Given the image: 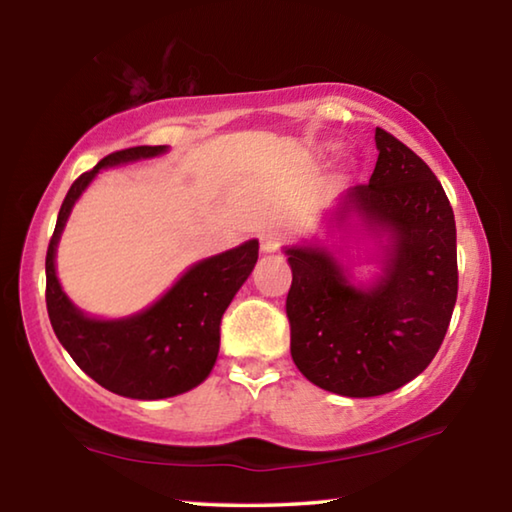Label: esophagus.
<instances>
[{
    "instance_id": "1",
    "label": "esophagus",
    "mask_w": 512,
    "mask_h": 512,
    "mask_svg": "<svg viewBox=\"0 0 512 512\" xmlns=\"http://www.w3.org/2000/svg\"><path fill=\"white\" fill-rule=\"evenodd\" d=\"M284 244V235L280 230H264L259 235V246H262L264 253H277Z\"/></svg>"
}]
</instances>
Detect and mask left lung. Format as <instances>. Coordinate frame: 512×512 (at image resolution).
<instances>
[{
  "label": "left lung",
  "instance_id": "8db88e82",
  "mask_svg": "<svg viewBox=\"0 0 512 512\" xmlns=\"http://www.w3.org/2000/svg\"><path fill=\"white\" fill-rule=\"evenodd\" d=\"M370 183L350 187L339 219L359 212L391 232L386 268L370 289L345 280L323 248L293 246L287 318L291 357L311 384L345 397L397 391L429 366L458 293L456 223L427 162L384 128Z\"/></svg>",
  "mask_w": 512,
  "mask_h": 512
}]
</instances>
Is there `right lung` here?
I'll use <instances>...</instances> for the list:
<instances>
[{
  "label": "right lung",
  "mask_w": 512,
  "mask_h": 512,
  "mask_svg": "<svg viewBox=\"0 0 512 512\" xmlns=\"http://www.w3.org/2000/svg\"><path fill=\"white\" fill-rule=\"evenodd\" d=\"M167 146H133L103 158L81 173L60 205L56 230L47 248V311L51 327L85 375L110 393L133 400H162L192 391L210 375L219 354L221 318L255 268L259 241H246L221 255L194 264L142 314L97 320L76 309L56 277V246L65 221L85 187L101 169L153 158Z\"/></svg>",
  "instance_id": "1"
}]
</instances>
